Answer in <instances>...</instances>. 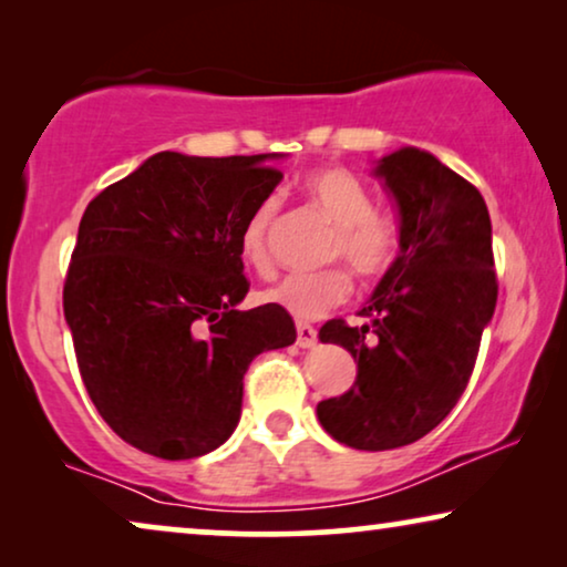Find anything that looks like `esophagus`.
Masks as SVG:
<instances>
[{
	"label": "esophagus",
	"mask_w": 567,
	"mask_h": 567,
	"mask_svg": "<svg viewBox=\"0 0 567 567\" xmlns=\"http://www.w3.org/2000/svg\"><path fill=\"white\" fill-rule=\"evenodd\" d=\"M297 343L299 348H315L317 346V330L307 322H297Z\"/></svg>",
	"instance_id": "1"
}]
</instances>
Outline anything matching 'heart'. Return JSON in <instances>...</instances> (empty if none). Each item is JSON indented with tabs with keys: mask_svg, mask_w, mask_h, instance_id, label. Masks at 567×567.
Wrapping results in <instances>:
<instances>
[{
	"mask_svg": "<svg viewBox=\"0 0 567 567\" xmlns=\"http://www.w3.org/2000/svg\"><path fill=\"white\" fill-rule=\"evenodd\" d=\"M307 196L338 227L332 258H346L361 276H379L392 266L400 250V231L386 214L374 212V200L359 177L348 169H320L307 177ZM281 212V198H262L243 229V255L260 274L270 270L268 237ZM351 274L346 268L322 274H293L266 291L270 305L281 307L297 320H320L351 293Z\"/></svg>",
	"mask_w": 567,
	"mask_h": 567,
	"instance_id": "heart-1",
	"label": "heart"
}]
</instances>
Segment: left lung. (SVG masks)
I'll list each match as a JSON object with an SVG mask.
<instances>
[{
  "mask_svg": "<svg viewBox=\"0 0 567 567\" xmlns=\"http://www.w3.org/2000/svg\"><path fill=\"white\" fill-rule=\"evenodd\" d=\"M379 177L398 208L400 252L361 317L322 324V343L353 355L355 384L317 417L340 444L384 452L423 439L470 382L498 299L493 227L475 185L417 146L384 154Z\"/></svg>",
  "mask_w": 567,
  "mask_h": 567,
  "instance_id": "left-lung-1",
  "label": "left lung"
}]
</instances>
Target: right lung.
Instances as JSON below:
<instances>
[{
  "instance_id": "obj_1",
  "label": "right lung",
  "mask_w": 567,
  "mask_h": 567,
  "mask_svg": "<svg viewBox=\"0 0 567 567\" xmlns=\"http://www.w3.org/2000/svg\"><path fill=\"white\" fill-rule=\"evenodd\" d=\"M276 159L159 152L84 208L64 284L82 382L103 421L159 460L219 449L250 361L297 340L281 307L237 309L243 229L284 181Z\"/></svg>"
}]
</instances>
